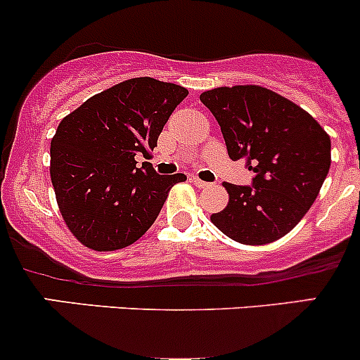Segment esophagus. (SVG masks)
Returning <instances> with one entry per match:
<instances>
[{
	"label": "esophagus",
	"mask_w": 360,
	"mask_h": 360,
	"mask_svg": "<svg viewBox=\"0 0 360 360\" xmlns=\"http://www.w3.org/2000/svg\"><path fill=\"white\" fill-rule=\"evenodd\" d=\"M191 183H193L197 188H210V186H212L210 183H205V181L198 179V177H193V179H191Z\"/></svg>",
	"instance_id": "obj_1"
}]
</instances>
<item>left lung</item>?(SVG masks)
Instances as JSON below:
<instances>
[{"label":"left lung","instance_id":"1","mask_svg":"<svg viewBox=\"0 0 360 360\" xmlns=\"http://www.w3.org/2000/svg\"><path fill=\"white\" fill-rule=\"evenodd\" d=\"M200 101L217 120L231 160H248L252 184L224 183L228 205L210 221L231 240L264 245L303 219L331 167V139L303 108L259 85L219 86Z\"/></svg>","mask_w":360,"mask_h":360}]
</instances>
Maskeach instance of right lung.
<instances>
[{"mask_svg": "<svg viewBox=\"0 0 360 360\" xmlns=\"http://www.w3.org/2000/svg\"><path fill=\"white\" fill-rule=\"evenodd\" d=\"M188 90L155 78H132L69 112L50 143V177L69 231L106 252L139 240L184 174L160 176L146 157Z\"/></svg>", "mask_w": 360, "mask_h": 360, "instance_id": "right-lung-1", "label": "right lung"}]
</instances>
